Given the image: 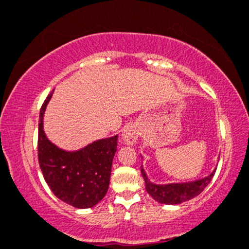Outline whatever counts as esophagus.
I'll use <instances>...</instances> for the list:
<instances>
[{"mask_svg":"<svg viewBox=\"0 0 249 249\" xmlns=\"http://www.w3.org/2000/svg\"><path fill=\"white\" fill-rule=\"evenodd\" d=\"M139 139V130L134 124H128L125 125L124 133H122V140L125 144H135V142Z\"/></svg>","mask_w":249,"mask_h":249,"instance_id":"34e87169","label":"esophagus"}]
</instances>
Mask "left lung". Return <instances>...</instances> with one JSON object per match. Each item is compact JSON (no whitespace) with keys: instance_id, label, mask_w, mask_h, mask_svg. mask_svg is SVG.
I'll list each match as a JSON object with an SVG mask.
<instances>
[{"instance_id":"1","label":"left lung","mask_w":249,"mask_h":249,"mask_svg":"<svg viewBox=\"0 0 249 249\" xmlns=\"http://www.w3.org/2000/svg\"><path fill=\"white\" fill-rule=\"evenodd\" d=\"M215 170L210 176L203 179L195 180V182L180 183V184H165V185H157V184L151 183L145 175L144 169L141 166L142 177L145 182V190L155 200L160 204H168V205H175V204H180L183 201L190 200L192 198L197 197L203 192V190L209 185L213 176H214Z\"/></svg>"}]
</instances>
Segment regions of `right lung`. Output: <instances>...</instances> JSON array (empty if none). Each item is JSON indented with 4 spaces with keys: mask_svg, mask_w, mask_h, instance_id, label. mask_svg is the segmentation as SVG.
Wrapping results in <instances>:
<instances>
[{
    "mask_svg": "<svg viewBox=\"0 0 249 249\" xmlns=\"http://www.w3.org/2000/svg\"><path fill=\"white\" fill-rule=\"evenodd\" d=\"M52 93L44 101L38 124V162L53 195L77 209L101 201L109 186L118 135L98 140L78 151H65L51 143L43 130V115Z\"/></svg>",
    "mask_w": 249,
    "mask_h": 249,
    "instance_id": "right-lung-1",
    "label": "right lung"
}]
</instances>
